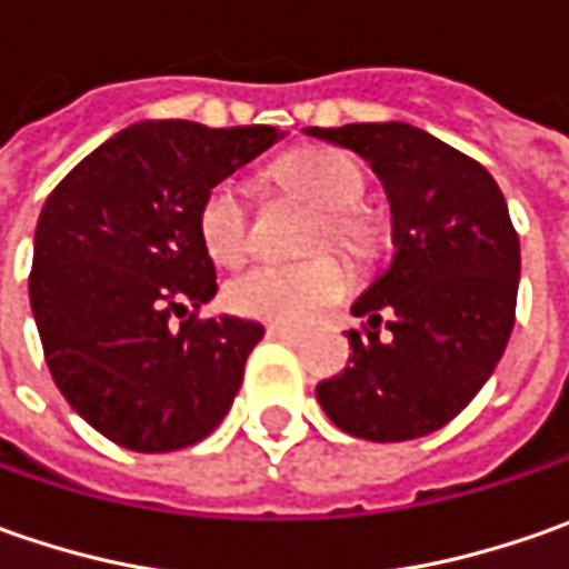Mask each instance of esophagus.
Listing matches in <instances>:
<instances>
[{
  "label": "esophagus",
  "mask_w": 569,
  "mask_h": 569,
  "mask_svg": "<svg viewBox=\"0 0 569 569\" xmlns=\"http://www.w3.org/2000/svg\"><path fill=\"white\" fill-rule=\"evenodd\" d=\"M266 336H269V339L288 341V345H297V341L303 339L300 332H295V329H281V326H269V329H266Z\"/></svg>",
  "instance_id": "34e87169"
}]
</instances>
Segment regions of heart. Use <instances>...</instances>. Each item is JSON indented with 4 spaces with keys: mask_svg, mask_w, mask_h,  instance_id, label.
Wrapping results in <instances>:
<instances>
[{
    "mask_svg": "<svg viewBox=\"0 0 569 569\" xmlns=\"http://www.w3.org/2000/svg\"><path fill=\"white\" fill-rule=\"evenodd\" d=\"M269 180L278 192L300 206L319 211L313 224V250L332 243L355 259H367L380 243V228L367 218L358 199L363 192V173L345 151L336 148H297L274 161ZM199 237L214 262H237L247 252L250 214L240 189L221 180L208 189L199 206ZM351 291V274L332 256H319L303 266H252L224 288V303L237 317L272 322L281 329H300L345 300Z\"/></svg>",
    "mask_w": 569,
    "mask_h": 569,
    "instance_id": "b5f03b06",
    "label": "heart"
}]
</instances>
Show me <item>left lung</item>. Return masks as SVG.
Returning <instances> with one entry per match:
<instances>
[{
    "label": "left lung",
    "mask_w": 569,
    "mask_h": 569,
    "mask_svg": "<svg viewBox=\"0 0 569 569\" xmlns=\"http://www.w3.org/2000/svg\"><path fill=\"white\" fill-rule=\"evenodd\" d=\"M303 132L351 148L380 177L396 247L351 303L367 329L348 332L351 367L319 382V405L361 440L427 437L478 396L513 332L519 237L507 199L478 161L408 122Z\"/></svg>",
    "instance_id": "1"
}]
</instances>
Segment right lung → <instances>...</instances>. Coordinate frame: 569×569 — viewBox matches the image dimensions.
Listing matches in <instances>:
<instances>
[{"mask_svg": "<svg viewBox=\"0 0 569 569\" xmlns=\"http://www.w3.org/2000/svg\"><path fill=\"white\" fill-rule=\"evenodd\" d=\"M274 126H126L66 173L37 218L31 310L59 392L136 452L199 443L233 405L266 336L252 319L170 313L218 295L199 237L214 183L269 151Z\"/></svg>", "mask_w": 569, "mask_h": 569, "instance_id": "right-lung-1", "label": "right lung"}]
</instances>
